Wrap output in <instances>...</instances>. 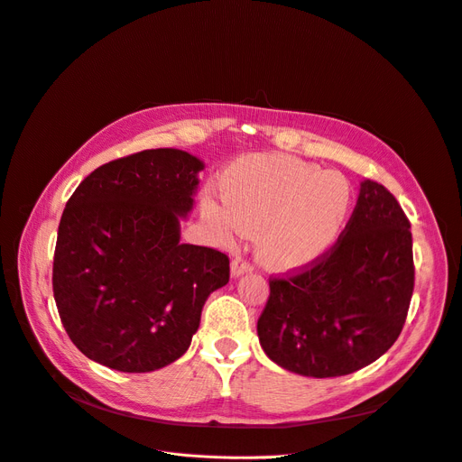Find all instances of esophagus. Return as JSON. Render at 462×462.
Instances as JSON below:
<instances>
[{"label": "esophagus", "mask_w": 462, "mask_h": 462, "mask_svg": "<svg viewBox=\"0 0 462 462\" xmlns=\"http://www.w3.org/2000/svg\"><path fill=\"white\" fill-rule=\"evenodd\" d=\"M250 270H252V264L244 257L233 259V263H231V276L233 278H238L242 274H246V273H250Z\"/></svg>", "instance_id": "1"}]
</instances>
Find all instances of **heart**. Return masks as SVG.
<instances>
[{"mask_svg":"<svg viewBox=\"0 0 462 462\" xmlns=\"http://www.w3.org/2000/svg\"><path fill=\"white\" fill-rule=\"evenodd\" d=\"M226 203L203 212L224 240L246 229L259 235V259L276 273L306 268L337 242L352 207L348 180L282 154L244 156L222 173Z\"/></svg>","mask_w":462,"mask_h":462,"instance_id":"obj_1","label":"heart"}]
</instances>
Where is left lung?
Listing matches in <instances>:
<instances>
[{"label": "left lung", "mask_w": 462, "mask_h": 462, "mask_svg": "<svg viewBox=\"0 0 462 462\" xmlns=\"http://www.w3.org/2000/svg\"><path fill=\"white\" fill-rule=\"evenodd\" d=\"M268 283L257 320L266 356L304 376L355 373L381 358L404 327L414 291L411 222L367 179L334 248Z\"/></svg>", "instance_id": "8db88e82"}]
</instances>
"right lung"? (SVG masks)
Listing matches in <instances>:
<instances>
[{
	"label": "right lung",
	"instance_id": "1",
	"mask_svg": "<svg viewBox=\"0 0 462 462\" xmlns=\"http://www.w3.org/2000/svg\"><path fill=\"white\" fill-rule=\"evenodd\" d=\"M203 162L179 149L134 152L97 168L67 201L53 298L79 352L123 373L180 358L208 294L229 282V257L180 244Z\"/></svg>",
	"mask_w": 462,
	"mask_h": 462
}]
</instances>
